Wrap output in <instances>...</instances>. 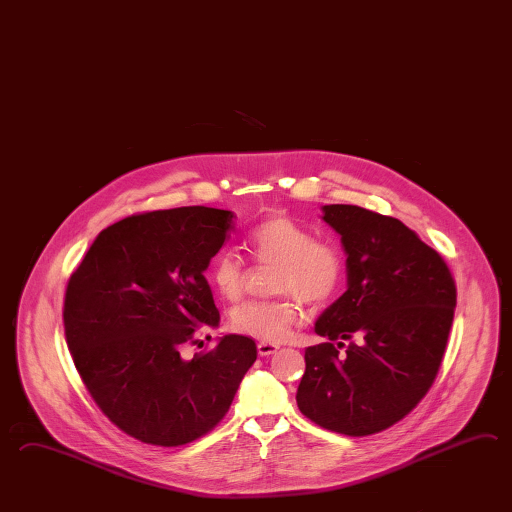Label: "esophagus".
<instances>
[{"label": "esophagus", "mask_w": 512, "mask_h": 512, "mask_svg": "<svg viewBox=\"0 0 512 512\" xmlns=\"http://www.w3.org/2000/svg\"><path fill=\"white\" fill-rule=\"evenodd\" d=\"M257 350H259V355H272L279 350V345H273V343H259L257 345Z\"/></svg>", "instance_id": "1"}]
</instances>
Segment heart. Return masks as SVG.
Listing matches in <instances>:
<instances>
[{"label":"heart","instance_id":"1","mask_svg":"<svg viewBox=\"0 0 512 512\" xmlns=\"http://www.w3.org/2000/svg\"><path fill=\"white\" fill-rule=\"evenodd\" d=\"M246 246L255 261L275 264L272 290L282 295L240 304L231 315V326L264 343L284 341L303 317L299 301L308 306L330 301L345 277V257L334 240L317 239L308 226L288 215H270L255 224ZM211 281L226 299H239L246 266L235 251H220L215 257Z\"/></svg>","mask_w":512,"mask_h":512}]
</instances>
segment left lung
<instances>
[{
    "label": "left lung",
    "instance_id": "obj_1",
    "mask_svg": "<svg viewBox=\"0 0 512 512\" xmlns=\"http://www.w3.org/2000/svg\"><path fill=\"white\" fill-rule=\"evenodd\" d=\"M323 219L345 246L348 288L315 323L328 343L304 352L297 407L326 430L368 436L405 418L430 390L456 282L438 251L401 220L348 204L324 206Z\"/></svg>",
    "mask_w": 512,
    "mask_h": 512
}]
</instances>
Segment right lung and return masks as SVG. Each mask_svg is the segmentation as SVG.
I'll use <instances>...</instances> for the list:
<instances>
[{"label": "right lung", "mask_w": 512, "mask_h": 512, "mask_svg": "<svg viewBox=\"0 0 512 512\" xmlns=\"http://www.w3.org/2000/svg\"><path fill=\"white\" fill-rule=\"evenodd\" d=\"M233 228L226 209L135 213L96 237L67 282L74 366L109 421L142 443L180 447L206 436L257 359L244 335L182 357L199 330L219 324L204 270Z\"/></svg>", "instance_id": "obj_1"}]
</instances>
